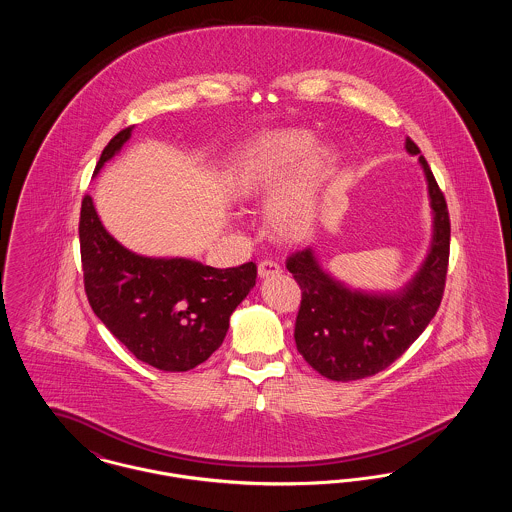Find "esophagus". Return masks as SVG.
I'll return each instance as SVG.
<instances>
[{
    "label": "esophagus",
    "mask_w": 512,
    "mask_h": 512,
    "mask_svg": "<svg viewBox=\"0 0 512 512\" xmlns=\"http://www.w3.org/2000/svg\"><path fill=\"white\" fill-rule=\"evenodd\" d=\"M280 272H282V268L272 259H265V261L259 263V276L261 278H268V276H274V274H280Z\"/></svg>",
    "instance_id": "obj_1"
}]
</instances>
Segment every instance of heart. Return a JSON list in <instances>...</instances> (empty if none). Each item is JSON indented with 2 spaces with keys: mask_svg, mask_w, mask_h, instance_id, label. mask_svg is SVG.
Here are the masks:
<instances>
[{
  "mask_svg": "<svg viewBox=\"0 0 512 512\" xmlns=\"http://www.w3.org/2000/svg\"><path fill=\"white\" fill-rule=\"evenodd\" d=\"M330 161V151L315 147L311 132H274L245 147L232 172V188L240 197L251 199L270 194L282 185L268 205V222L276 236L301 240L313 230L317 190L330 171ZM291 174L294 178L289 181Z\"/></svg>",
  "mask_w": 512,
  "mask_h": 512,
  "instance_id": "obj_1",
  "label": "heart"
}]
</instances>
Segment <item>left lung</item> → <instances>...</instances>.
I'll return each mask as SVG.
<instances>
[{
    "mask_svg": "<svg viewBox=\"0 0 512 512\" xmlns=\"http://www.w3.org/2000/svg\"><path fill=\"white\" fill-rule=\"evenodd\" d=\"M405 147L413 155L420 153L411 138ZM420 163L434 209V242L426 263L403 292H351L322 272L311 249L295 251L286 261L301 288L293 332L297 351L330 380H361L388 368L438 313L449 267L451 220L434 172L424 157Z\"/></svg>",
    "mask_w": 512,
    "mask_h": 512,
    "instance_id": "obj_1",
    "label": "left lung"
}]
</instances>
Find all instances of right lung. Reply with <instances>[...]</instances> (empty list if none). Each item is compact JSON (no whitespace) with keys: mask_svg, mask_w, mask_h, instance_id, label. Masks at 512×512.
<instances>
[{"mask_svg":"<svg viewBox=\"0 0 512 512\" xmlns=\"http://www.w3.org/2000/svg\"><path fill=\"white\" fill-rule=\"evenodd\" d=\"M130 134L132 126L113 136L96 172ZM78 236L92 311L138 361L165 372L205 363L224 340L230 315L255 286V263L213 268L128 251L107 234L90 195L82 197Z\"/></svg>","mask_w":512,"mask_h":512,"instance_id":"obj_1","label":"right lung"}]
</instances>
